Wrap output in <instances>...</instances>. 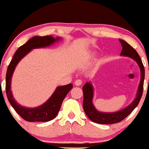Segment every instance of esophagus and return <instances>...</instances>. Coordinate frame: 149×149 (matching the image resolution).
Masks as SVG:
<instances>
[{"label":"esophagus","mask_w":149,"mask_h":149,"mask_svg":"<svg viewBox=\"0 0 149 149\" xmlns=\"http://www.w3.org/2000/svg\"><path fill=\"white\" fill-rule=\"evenodd\" d=\"M74 84L76 86H80V85H81V84H82V80H76V81H75Z\"/></svg>","instance_id":"esophagus-1"}]
</instances>
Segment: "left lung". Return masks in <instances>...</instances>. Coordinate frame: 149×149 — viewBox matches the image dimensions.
<instances>
[{
	"label": "left lung",
	"mask_w": 149,
	"mask_h": 149,
	"mask_svg": "<svg viewBox=\"0 0 149 149\" xmlns=\"http://www.w3.org/2000/svg\"><path fill=\"white\" fill-rule=\"evenodd\" d=\"M119 40L123 47L120 56L131 58L136 61V64L139 66L140 71H141L140 83L139 87H138L137 92H136V97L134 98V101L129 106H127L125 109H123L122 110L112 113L101 112L97 110L92 103V100H93L94 97L93 85H92L90 81L85 83L84 86L83 87V109H84L85 113L89 118L91 120L92 122H95L96 123L113 124L116 123L120 122L125 118L129 114H130L131 112L136 107V106L139 103L141 96H142L145 71L141 58H140L138 53L136 52V51L132 46L130 45L127 42H125L123 40H121V39H120Z\"/></svg>",
	"instance_id": "obj_1"
}]
</instances>
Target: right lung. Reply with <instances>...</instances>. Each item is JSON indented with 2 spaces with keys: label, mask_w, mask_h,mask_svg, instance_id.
Masks as SVG:
<instances>
[{
  "label": "right lung",
  "mask_w": 149,
  "mask_h": 149,
  "mask_svg": "<svg viewBox=\"0 0 149 149\" xmlns=\"http://www.w3.org/2000/svg\"><path fill=\"white\" fill-rule=\"evenodd\" d=\"M61 39V38L60 37L54 38L51 36L31 38L25 44L19 47L8 67L6 88L8 101L19 115L29 122H47L54 119L59 113L65 97L72 89L73 85L70 83L63 86H58L53 92L52 96L45 103L36 108H28L19 104L14 99L11 90L12 76L19 61L30 51L33 49L49 47Z\"/></svg>",
  "instance_id": "1"
}]
</instances>
